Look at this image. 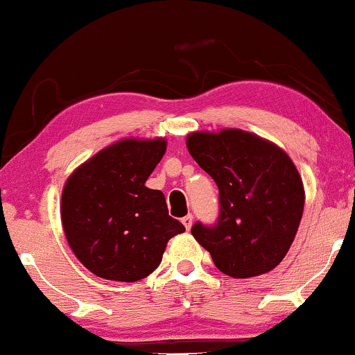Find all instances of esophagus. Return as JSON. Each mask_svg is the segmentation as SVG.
<instances>
[{
  "mask_svg": "<svg viewBox=\"0 0 355 355\" xmlns=\"http://www.w3.org/2000/svg\"><path fill=\"white\" fill-rule=\"evenodd\" d=\"M182 223H183V226L187 227V230H190L191 224H193V216H191V214H188V216L182 218Z\"/></svg>",
  "mask_w": 355,
  "mask_h": 355,
  "instance_id": "34e87169",
  "label": "esophagus"
}]
</instances>
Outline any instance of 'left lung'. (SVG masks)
Here are the masks:
<instances>
[{"instance_id":"8db88e82","label":"left lung","mask_w":355,"mask_h":355,"mask_svg":"<svg viewBox=\"0 0 355 355\" xmlns=\"http://www.w3.org/2000/svg\"><path fill=\"white\" fill-rule=\"evenodd\" d=\"M187 147L219 188L216 224L191 234L226 275L250 278L275 268L302 221L304 188L285 150L242 129L191 132Z\"/></svg>"}]
</instances>
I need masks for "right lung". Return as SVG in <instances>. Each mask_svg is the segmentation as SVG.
<instances>
[{
  "mask_svg": "<svg viewBox=\"0 0 355 355\" xmlns=\"http://www.w3.org/2000/svg\"><path fill=\"white\" fill-rule=\"evenodd\" d=\"M167 150L165 139H123L80 165L62 191L70 249L95 275L137 282L162 262L168 239L185 226L168 216L165 196L146 187Z\"/></svg>",
  "mask_w": 355,
  "mask_h": 355,
  "instance_id": "obj_1",
  "label": "right lung"
}]
</instances>
